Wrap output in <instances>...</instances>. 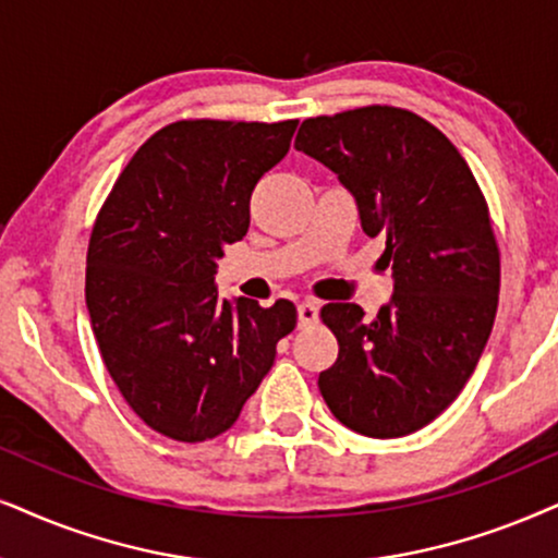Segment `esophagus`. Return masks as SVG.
I'll return each mask as SVG.
<instances>
[{
	"mask_svg": "<svg viewBox=\"0 0 558 558\" xmlns=\"http://www.w3.org/2000/svg\"><path fill=\"white\" fill-rule=\"evenodd\" d=\"M319 319V306L312 301L301 303L299 306V327H312V324Z\"/></svg>",
	"mask_w": 558,
	"mask_h": 558,
	"instance_id": "obj_1",
	"label": "esophagus"
}]
</instances>
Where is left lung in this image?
Returning a JSON list of instances; mask_svg holds the SVG:
<instances>
[{
	"mask_svg": "<svg viewBox=\"0 0 558 558\" xmlns=\"http://www.w3.org/2000/svg\"><path fill=\"white\" fill-rule=\"evenodd\" d=\"M295 149L337 172L393 270V301L373 319L357 303L322 308L340 344L319 373L322 397L361 435L417 433L453 404L495 324L499 244L486 197L446 133L391 105L306 118Z\"/></svg>",
	"mask_w": 558,
	"mask_h": 558,
	"instance_id": "1",
	"label": "left lung"
}]
</instances>
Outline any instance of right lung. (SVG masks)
<instances>
[{
    "instance_id": "right-lung-1",
    "label": "right lung",
    "mask_w": 558,
    "mask_h": 558,
    "mask_svg": "<svg viewBox=\"0 0 558 558\" xmlns=\"http://www.w3.org/2000/svg\"><path fill=\"white\" fill-rule=\"evenodd\" d=\"M299 121L187 118L154 133L89 234L87 308L110 378L136 417L178 442L234 425L295 327L278 299L221 301L216 259L250 229V197Z\"/></svg>"
}]
</instances>
